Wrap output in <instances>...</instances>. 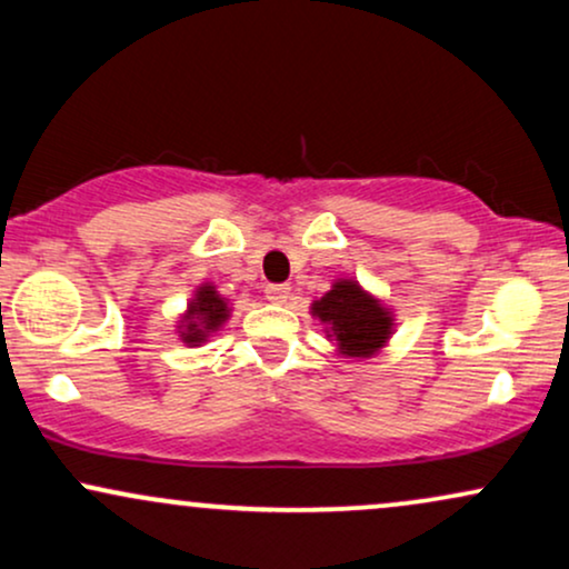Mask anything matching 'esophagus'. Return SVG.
I'll return each instance as SVG.
<instances>
[{"instance_id": "1", "label": "esophagus", "mask_w": 569, "mask_h": 569, "mask_svg": "<svg viewBox=\"0 0 569 569\" xmlns=\"http://www.w3.org/2000/svg\"><path fill=\"white\" fill-rule=\"evenodd\" d=\"M264 293L272 305H286V299L291 297V289L286 283H272V286H267Z\"/></svg>"}]
</instances>
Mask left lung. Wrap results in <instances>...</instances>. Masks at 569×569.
<instances>
[{
    "instance_id": "obj_1",
    "label": "left lung",
    "mask_w": 569,
    "mask_h": 569,
    "mask_svg": "<svg viewBox=\"0 0 569 569\" xmlns=\"http://www.w3.org/2000/svg\"><path fill=\"white\" fill-rule=\"evenodd\" d=\"M310 312L326 326V337L337 342L339 356L356 361L377 356L396 329L390 307L352 278L335 280L331 291L310 305Z\"/></svg>"
}]
</instances>
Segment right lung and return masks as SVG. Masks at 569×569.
Here are the masks:
<instances>
[{"label":"right lung","mask_w":569,"mask_h":569,"mask_svg":"<svg viewBox=\"0 0 569 569\" xmlns=\"http://www.w3.org/2000/svg\"><path fill=\"white\" fill-rule=\"evenodd\" d=\"M227 318H230V299L221 297L213 283H200L176 329H179L181 342L198 348L208 342V337L217 335Z\"/></svg>","instance_id":"add662e5"}]
</instances>
